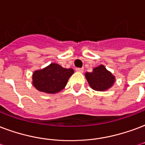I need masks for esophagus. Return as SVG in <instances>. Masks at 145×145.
<instances>
[{"mask_svg": "<svg viewBox=\"0 0 145 145\" xmlns=\"http://www.w3.org/2000/svg\"><path fill=\"white\" fill-rule=\"evenodd\" d=\"M76 71H77L78 72L82 73L84 71V68L83 67H81V68H80V67H77V68H76Z\"/></svg>", "mask_w": 145, "mask_h": 145, "instance_id": "esophagus-1", "label": "esophagus"}]
</instances>
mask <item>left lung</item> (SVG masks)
Here are the masks:
<instances>
[{
	"label": "left lung",
	"instance_id": "obj_1",
	"mask_svg": "<svg viewBox=\"0 0 145 145\" xmlns=\"http://www.w3.org/2000/svg\"><path fill=\"white\" fill-rule=\"evenodd\" d=\"M85 78L91 88L97 91H107L115 81V77L102 64L94 67L92 72L85 73Z\"/></svg>",
	"mask_w": 145,
	"mask_h": 145
}]
</instances>
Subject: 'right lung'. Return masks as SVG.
I'll return each mask as SVG.
<instances>
[{"label": "right lung", "mask_w": 145, "mask_h": 145, "mask_svg": "<svg viewBox=\"0 0 145 145\" xmlns=\"http://www.w3.org/2000/svg\"><path fill=\"white\" fill-rule=\"evenodd\" d=\"M73 74L72 68H64L52 63L48 67L34 71L32 76L33 85L39 91L56 94L64 88Z\"/></svg>", "instance_id": "obj_1"}]
</instances>
